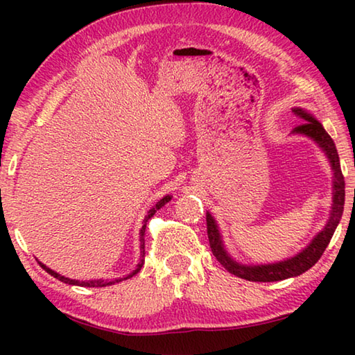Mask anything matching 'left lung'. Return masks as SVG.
I'll return each mask as SVG.
<instances>
[{
	"instance_id": "8db88e82",
	"label": "left lung",
	"mask_w": 355,
	"mask_h": 355,
	"mask_svg": "<svg viewBox=\"0 0 355 355\" xmlns=\"http://www.w3.org/2000/svg\"><path fill=\"white\" fill-rule=\"evenodd\" d=\"M294 114L302 119V123L297 125L294 131L296 133H302L307 135L310 137L320 144V147H322L324 152L329 156L330 164H332L334 169V207H332V213H330V219L327 222V225L324 227V230L321 233H318L316 238L311 241L307 249L300 252L299 255L293 257L291 260L286 261H280L275 264H266V266H244V264H239L236 261H233L230 257L227 255V252L224 250V245H222L220 236H219V230L218 225H216L214 219L211 218V214L207 213V233H208V239H209V248H211L213 255L218 258V261L224 266L228 272L235 274L236 277H241L250 282H279V280H285L288 277H296V275H300L305 271L313 266V264L320 260L321 255L324 254V250L330 243V239L334 236V232L338 222L341 219V214H343V207H345V177L343 172H341L340 167V158L338 153H336L335 144L332 141L326 130L322 128V125L315 120L302 110H296Z\"/></svg>"
}]
</instances>
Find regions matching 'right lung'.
<instances>
[{
    "mask_svg": "<svg viewBox=\"0 0 355 355\" xmlns=\"http://www.w3.org/2000/svg\"><path fill=\"white\" fill-rule=\"evenodd\" d=\"M171 200V196H166L164 199H161L158 203H156V205L150 209L148 211V214L146 216V219H144V225H142V228H141V255H142V260H141V263L137 264V268L135 269L133 272H131L130 275H127V277H123V279H128V277H133L135 274H137L141 271V268H142V264H144V255H146V239H144V235H146V227H147V222H148V219L152 218V216L156 213V209H159L161 207H164L167 202ZM42 268L45 269V271L48 272V274H51L53 277H56V279H59L61 282H64V284H69V285H80V286H106V285H111V284H114V282H120L122 279H116V280H112V282H105V280H91V282H78V280H71V279H67V277H64V275H59L58 272H55V271H51L50 268H46L45 264H42V263H39Z\"/></svg>",
    "mask_w": 355,
    "mask_h": 355,
    "instance_id": "obj_1",
    "label": "right lung"
}]
</instances>
